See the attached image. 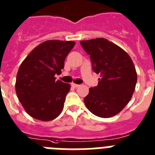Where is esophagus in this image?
<instances>
[{"mask_svg": "<svg viewBox=\"0 0 155 155\" xmlns=\"http://www.w3.org/2000/svg\"><path fill=\"white\" fill-rule=\"evenodd\" d=\"M71 85H72L73 87H78L79 86V84H76V83H72V84H71Z\"/></svg>", "mask_w": 155, "mask_h": 155, "instance_id": "esophagus-1", "label": "esophagus"}]
</instances>
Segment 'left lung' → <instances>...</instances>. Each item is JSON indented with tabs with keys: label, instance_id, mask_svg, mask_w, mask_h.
I'll return each instance as SVG.
<instances>
[{
	"label": "left lung",
	"instance_id": "8db88e82",
	"mask_svg": "<svg viewBox=\"0 0 155 155\" xmlns=\"http://www.w3.org/2000/svg\"><path fill=\"white\" fill-rule=\"evenodd\" d=\"M80 44L90 55L93 71L101 77L97 87L90 88L84 103L97 116H114L129 103L135 90L134 62L124 50L106 39L83 40Z\"/></svg>",
	"mask_w": 155,
	"mask_h": 155
}]
</instances>
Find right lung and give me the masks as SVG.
<instances>
[{"instance_id": "obj_1", "label": "right lung", "mask_w": 155, "mask_h": 155, "mask_svg": "<svg viewBox=\"0 0 155 155\" xmlns=\"http://www.w3.org/2000/svg\"><path fill=\"white\" fill-rule=\"evenodd\" d=\"M75 44L63 40L43 42L20 65L16 76V94L31 117L51 121L62 111L70 85L55 80L54 75L64 68V59Z\"/></svg>"}]
</instances>
